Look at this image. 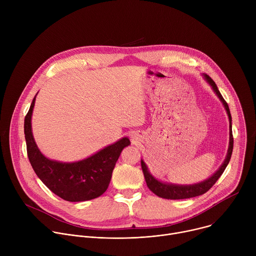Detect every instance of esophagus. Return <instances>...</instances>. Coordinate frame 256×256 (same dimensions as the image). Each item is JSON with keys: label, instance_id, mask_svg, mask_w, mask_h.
Segmentation results:
<instances>
[{"label": "esophagus", "instance_id": "obj_1", "mask_svg": "<svg viewBox=\"0 0 256 256\" xmlns=\"http://www.w3.org/2000/svg\"><path fill=\"white\" fill-rule=\"evenodd\" d=\"M138 138L136 136H132V140H134V142H136V140H138Z\"/></svg>", "mask_w": 256, "mask_h": 256}]
</instances>
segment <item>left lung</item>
Instances as JSON below:
<instances>
[{
    "label": "left lung",
    "mask_w": 256,
    "mask_h": 256,
    "mask_svg": "<svg viewBox=\"0 0 256 256\" xmlns=\"http://www.w3.org/2000/svg\"><path fill=\"white\" fill-rule=\"evenodd\" d=\"M204 79L206 81V83L212 87V91L216 93V95L218 96V98L220 99V101L223 103L228 118H229V122H230V128H229V147H228V151H227V155L226 158L223 162V164L220 166L210 177L206 178V180L198 182V184H167V182H163L158 180L157 178H155L149 171L148 166L146 165V163L144 162V160H140V165H142V173L146 179V184H147V186L149 188V190L154 192L156 196L162 198H166V200H184V198H194V196H202L204 194H206L214 184L216 181L220 178V176L223 174L224 170L226 169L227 165L229 164V161L231 159V155H232V151H233V134H232V118H231V114H230V109L229 106L227 104V102L224 100L223 96L221 95L220 91H218L216 83L212 81V79L210 77H208L206 74H204Z\"/></svg>",
    "instance_id": "8db88e82"
}]
</instances>
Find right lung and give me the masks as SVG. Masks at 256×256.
Here are the masks:
<instances>
[{"instance_id": "add662e5", "label": "right lung", "mask_w": 256, "mask_h": 256, "mask_svg": "<svg viewBox=\"0 0 256 256\" xmlns=\"http://www.w3.org/2000/svg\"><path fill=\"white\" fill-rule=\"evenodd\" d=\"M36 95L24 120L27 155L34 172L46 188L64 200L85 202L100 196L109 186L122 151L130 144V138L124 136L80 161L50 160L40 152L32 134L31 118Z\"/></svg>"}]
</instances>
